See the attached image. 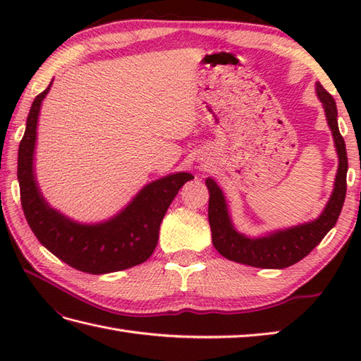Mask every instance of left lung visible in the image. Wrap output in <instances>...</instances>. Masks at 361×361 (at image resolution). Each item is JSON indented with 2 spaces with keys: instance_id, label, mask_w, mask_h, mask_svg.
<instances>
[{
  "instance_id": "left-lung-1",
  "label": "left lung",
  "mask_w": 361,
  "mask_h": 361,
  "mask_svg": "<svg viewBox=\"0 0 361 361\" xmlns=\"http://www.w3.org/2000/svg\"><path fill=\"white\" fill-rule=\"evenodd\" d=\"M317 96L324 106L327 124L332 130L335 149L338 153V171H336L332 195L324 211L318 219L307 224L278 229L260 237H250L234 228L224 192L216 181L206 178V186L209 190L208 217L212 245L224 257L257 268H287L307 256L335 226L346 198L348 153L336 121L338 111L335 101L319 82H317Z\"/></svg>"
}]
</instances>
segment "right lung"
<instances>
[{"mask_svg":"<svg viewBox=\"0 0 361 361\" xmlns=\"http://www.w3.org/2000/svg\"><path fill=\"white\" fill-rule=\"evenodd\" d=\"M51 85L52 82L34 99L18 149L21 206L30 229L46 250L83 273H113L145 262L157 248L167 208L181 186L194 176L176 172L152 181L116 216L99 224H79L51 208L34 172L38 114Z\"/></svg>","mask_w":361,"mask_h":361,"instance_id":"obj_1","label":"right lung"}]
</instances>
